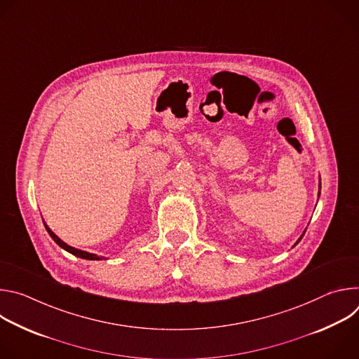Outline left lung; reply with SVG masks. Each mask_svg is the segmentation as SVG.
I'll use <instances>...</instances> for the list:
<instances>
[{
  "label": "left lung",
  "mask_w": 359,
  "mask_h": 359,
  "mask_svg": "<svg viewBox=\"0 0 359 359\" xmlns=\"http://www.w3.org/2000/svg\"><path fill=\"white\" fill-rule=\"evenodd\" d=\"M320 189H321V183H320ZM320 193H321V191H318V196H320ZM304 234H305V231H304V233H302V234H301V237H299V238H298V240H297V243H295V244H294V245H297V244H298V243H299V240H301V238H302V236H304Z\"/></svg>",
  "instance_id": "obj_1"
}]
</instances>
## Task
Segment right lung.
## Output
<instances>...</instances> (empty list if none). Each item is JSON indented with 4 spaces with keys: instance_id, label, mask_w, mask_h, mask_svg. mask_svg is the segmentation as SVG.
<instances>
[{
    "instance_id": "add662e5",
    "label": "right lung",
    "mask_w": 359,
    "mask_h": 359,
    "mask_svg": "<svg viewBox=\"0 0 359 359\" xmlns=\"http://www.w3.org/2000/svg\"><path fill=\"white\" fill-rule=\"evenodd\" d=\"M45 224V223H43ZM45 229H46V231H48V234L53 237V240L61 247V248H64L65 251H68V252H71V254H74V255H76V257H79V259H83V260H102L104 257H99V255H96V254H92V252H88V251H83V250H78V248H75V247H71V245H68L67 243H64L53 230H50L46 224H45Z\"/></svg>"
}]
</instances>
